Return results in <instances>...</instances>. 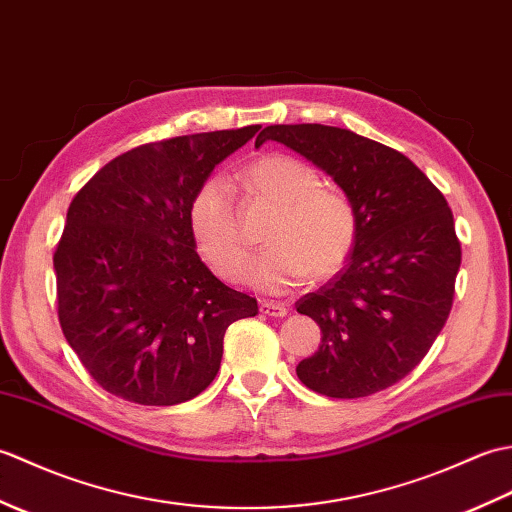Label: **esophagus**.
<instances>
[{
    "instance_id": "obj_1",
    "label": "esophagus",
    "mask_w": 512,
    "mask_h": 512,
    "mask_svg": "<svg viewBox=\"0 0 512 512\" xmlns=\"http://www.w3.org/2000/svg\"><path fill=\"white\" fill-rule=\"evenodd\" d=\"M259 312L273 319H284L288 314V306L286 303H277V301H262L259 303Z\"/></svg>"
}]
</instances>
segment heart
<instances>
[{
	"mask_svg": "<svg viewBox=\"0 0 512 512\" xmlns=\"http://www.w3.org/2000/svg\"><path fill=\"white\" fill-rule=\"evenodd\" d=\"M250 189L277 204L268 231L273 244L250 268V284L284 295L314 279L339 273L356 242V213L341 193L323 189L319 173L286 154H268L244 169ZM189 228L202 259L224 279H242L248 244L239 231L231 195L217 178L195 191Z\"/></svg>",
	"mask_w": 512,
	"mask_h": 512,
	"instance_id": "b5f03b06",
	"label": "heart"
}]
</instances>
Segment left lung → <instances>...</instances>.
<instances>
[{
	"label": "left lung",
	"instance_id": "obj_1",
	"mask_svg": "<svg viewBox=\"0 0 512 512\" xmlns=\"http://www.w3.org/2000/svg\"><path fill=\"white\" fill-rule=\"evenodd\" d=\"M266 140L330 176L356 213L345 268L297 301L323 334L297 376L330 398L387 389L422 361L449 319L462 262L449 204L407 156L350 129L270 125L255 147Z\"/></svg>",
	"mask_w": 512,
	"mask_h": 512
}]
</instances>
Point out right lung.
Masks as SVG:
<instances>
[{"label": "right lung", "instance_id": "right-lung-1", "mask_svg": "<svg viewBox=\"0 0 512 512\" xmlns=\"http://www.w3.org/2000/svg\"><path fill=\"white\" fill-rule=\"evenodd\" d=\"M257 132L140 145L74 195L54 253L59 321L110 394L154 407L195 398L220 369L228 325L257 314L206 268L189 228L195 191Z\"/></svg>", "mask_w": 512, "mask_h": 512}]
</instances>
